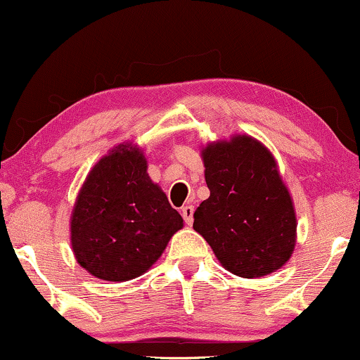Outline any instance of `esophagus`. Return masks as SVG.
I'll list each match as a JSON object with an SVG mask.
<instances>
[{
	"label": "esophagus",
	"instance_id": "obj_1",
	"mask_svg": "<svg viewBox=\"0 0 360 360\" xmlns=\"http://www.w3.org/2000/svg\"><path fill=\"white\" fill-rule=\"evenodd\" d=\"M181 214H183L186 224H193L194 206H193V205H184L183 207H181Z\"/></svg>",
	"mask_w": 360,
	"mask_h": 360
}]
</instances>
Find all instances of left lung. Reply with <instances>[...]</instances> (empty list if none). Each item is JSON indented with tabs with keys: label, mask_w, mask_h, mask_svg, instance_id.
<instances>
[{
	"label": "left lung",
	"mask_w": 360,
	"mask_h": 360,
	"mask_svg": "<svg viewBox=\"0 0 360 360\" xmlns=\"http://www.w3.org/2000/svg\"><path fill=\"white\" fill-rule=\"evenodd\" d=\"M210 198L193 228L221 265L243 278L278 270L295 248L297 219L274 155L258 141L236 136L202 150Z\"/></svg>",
	"instance_id": "8db88e82"
}]
</instances>
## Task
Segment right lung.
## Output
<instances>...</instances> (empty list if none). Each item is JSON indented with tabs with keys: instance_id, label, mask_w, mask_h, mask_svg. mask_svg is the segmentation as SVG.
<instances>
[{
	"instance_id": "right-lung-1",
	"label": "right lung",
	"mask_w": 360,
	"mask_h": 360,
	"mask_svg": "<svg viewBox=\"0 0 360 360\" xmlns=\"http://www.w3.org/2000/svg\"><path fill=\"white\" fill-rule=\"evenodd\" d=\"M183 218L147 176L144 154L119 146L90 171L72 214V246L90 275L125 281L161 257Z\"/></svg>"
}]
</instances>
